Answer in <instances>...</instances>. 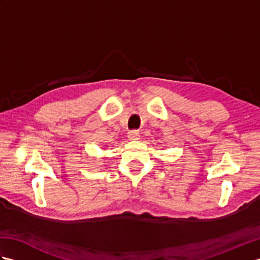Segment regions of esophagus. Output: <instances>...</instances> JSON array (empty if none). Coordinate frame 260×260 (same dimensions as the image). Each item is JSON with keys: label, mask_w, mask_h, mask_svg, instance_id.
I'll use <instances>...</instances> for the list:
<instances>
[{"label": "esophagus", "mask_w": 260, "mask_h": 260, "mask_svg": "<svg viewBox=\"0 0 260 260\" xmlns=\"http://www.w3.org/2000/svg\"><path fill=\"white\" fill-rule=\"evenodd\" d=\"M128 139L131 140V141H136V140H139L140 139V133H139V131H129L128 132Z\"/></svg>", "instance_id": "esophagus-1"}]
</instances>
